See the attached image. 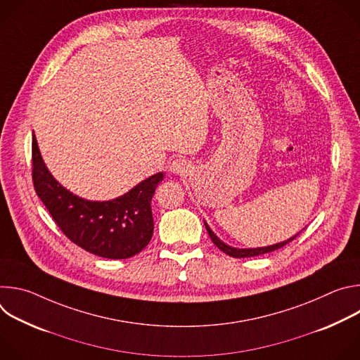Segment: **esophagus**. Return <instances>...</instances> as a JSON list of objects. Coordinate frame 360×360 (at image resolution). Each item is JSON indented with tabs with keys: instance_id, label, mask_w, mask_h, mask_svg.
<instances>
[{
	"instance_id": "obj_1",
	"label": "esophagus",
	"mask_w": 360,
	"mask_h": 360,
	"mask_svg": "<svg viewBox=\"0 0 360 360\" xmlns=\"http://www.w3.org/2000/svg\"><path fill=\"white\" fill-rule=\"evenodd\" d=\"M186 169H188V164H186V161L185 160H175L174 162H172V165H171V171L174 172V174H185L186 172Z\"/></svg>"
}]
</instances>
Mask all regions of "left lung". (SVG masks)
Returning a JSON list of instances; mask_svg holds the SVG:
<instances>
[{
  "label": "left lung",
  "instance_id": "8db88e82",
  "mask_svg": "<svg viewBox=\"0 0 360 360\" xmlns=\"http://www.w3.org/2000/svg\"><path fill=\"white\" fill-rule=\"evenodd\" d=\"M205 228H207V231H208V233H210V236H211V239H212V242L224 252V253H226V255H229V256H232V258H252V256H258V255H264V253H269V252H274V250H276V249H281L282 246H285V245H288L289 242H292L299 233H296L295 236H292V238H289L288 240H283V242H281V243H276V245H271V246H265V248H255V249H238V248H232V246H229V245H226V243H224L212 231H211V228L207 225V222H205Z\"/></svg>",
  "mask_w": 360,
  "mask_h": 360
}]
</instances>
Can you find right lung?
Returning <instances> with one entry per match:
<instances>
[{
	"label": "right lung",
	"mask_w": 360,
	"mask_h": 360,
	"mask_svg": "<svg viewBox=\"0 0 360 360\" xmlns=\"http://www.w3.org/2000/svg\"><path fill=\"white\" fill-rule=\"evenodd\" d=\"M164 178L165 174L158 172L112 200H86L49 174L32 138V182L38 198L71 242L101 258L127 259L149 243L153 233L150 200Z\"/></svg>",
	"instance_id": "obj_1"
}]
</instances>
